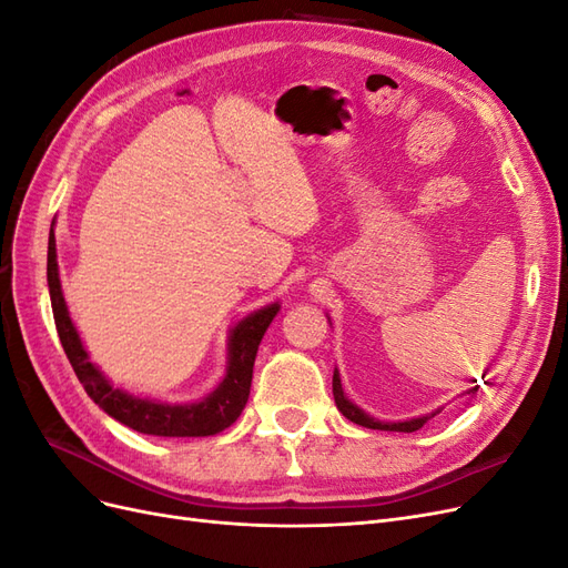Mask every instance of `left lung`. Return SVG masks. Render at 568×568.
<instances>
[{"instance_id":"left-lung-1","label":"left lung","mask_w":568,"mask_h":568,"mask_svg":"<svg viewBox=\"0 0 568 568\" xmlns=\"http://www.w3.org/2000/svg\"><path fill=\"white\" fill-rule=\"evenodd\" d=\"M484 376H486V374H484ZM471 382H476V379H471ZM332 386H334V400H336V407H338L341 415L346 417V419H351L353 424H359V426H365V428H376V432L412 434V432H417V428H422L428 419L436 417L438 412L443 409V407H438L436 412H432V415L415 417V419H405V422H382V419H374L372 415H367L365 409H359L355 403H351V400L346 398V393H343V386H341V374H338V369H334V382H332ZM476 390H478V386L469 388L467 393H476Z\"/></svg>"}]
</instances>
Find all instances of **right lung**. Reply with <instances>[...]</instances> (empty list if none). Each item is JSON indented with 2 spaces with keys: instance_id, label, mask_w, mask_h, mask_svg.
Segmentation results:
<instances>
[{
  "instance_id": "right-lung-1",
  "label": "right lung",
  "mask_w": 568,
  "mask_h": 568,
  "mask_svg": "<svg viewBox=\"0 0 568 568\" xmlns=\"http://www.w3.org/2000/svg\"><path fill=\"white\" fill-rule=\"evenodd\" d=\"M47 284L61 346L90 398L115 422L125 424L140 434L165 438L215 436L236 422V417L246 407L251 393L257 346H261L267 326L282 307L280 303H270L232 326L227 336V372L205 398L196 403H163L153 398H140V395L115 388L106 379L104 372L92 363L90 353L84 351L61 291L54 225H51L47 251Z\"/></svg>"
}]
</instances>
